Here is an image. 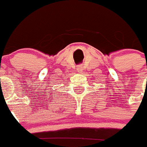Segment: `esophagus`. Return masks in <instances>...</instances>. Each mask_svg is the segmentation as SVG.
<instances>
[{
  "instance_id": "34e87169",
  "label": "esophagus",
  "mask_w": 147,
  "mask_h": 147,
  "mask_svg": "<svg viewBox=\"0 0 147 147\" xmlns=\"http://www.w3.org/2000/svg\"><path fill=\"white\" fill-rule=\"evenodd\" d=\"M77 71H78V72H82V71H83V67H82V65H79V66L77 67Z\"/></svg>"
}]
</instances>
